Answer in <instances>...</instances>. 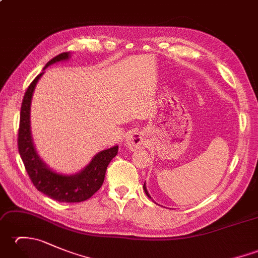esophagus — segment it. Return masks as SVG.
Here are the masks:
<instances>
[{
	"mask_svg": "<svg viewBox=\"0 0 258 258\" xmlns=\"http://www.w3.org/2000/svg\"><path fill=\"white\" fill-rule=\"evenodd\" d=\"M125 145L131 151H136L139 149H143L145 146L144 136L141 132H131L125 139Z\"/></svg>",
	"mask_w": 258,
	"mask_h": 258,
	"instance_id": "esophagus-1",
	"label": "esophagus"
}]
</instances>
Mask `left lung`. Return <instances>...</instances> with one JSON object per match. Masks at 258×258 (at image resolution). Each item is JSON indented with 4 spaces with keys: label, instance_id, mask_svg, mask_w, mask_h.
I'll list each match as a JSON object with an SVG mask.
<instances>
[{
    "label": "left lung",
    "instance_id": "1",
    "mask_svg": "<svg viewBox=\"0 0 258 258\" xmlns=\"http://www.w3.org/2000/svg\"><path fill=\"white\" fill-rule=\"evenodd\" d=\"M143 189H144V191H145V194L150 197V199H152L151 197V195L149 194V191H147V188H146V185H145V183H144V186H143Z\"/></svg>",
    "mask_w": 258,
    "mask_h": 258
}]
</instances>
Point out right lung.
I'll return each instance as SVG.
<instances>
[{
  "instance_id": "1",
  "label": "right lung",
  "mask_w": 258,
  "mask_h": 258,
  "mask_svg": "<svg viewBox=\"0 0 258 258\" xmlns=\"http://www.w3.org/2000/svg\"><path fill=\"white\" fill-rule=\"evenodd\" d=\"M70 57V52H67L52 58L27 87L21 106L18 145L26 172L37 190L57 202L79 203L89 200L100 189L105 177L107 165L117 155L118 146L115 145L111 149L97 153L79 173L63 174L54 171L40 157L33 143L31 132V103L38 80L50 65L68 61Z\"/></svg>"
}]
</instances>
